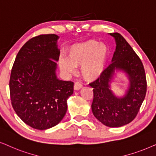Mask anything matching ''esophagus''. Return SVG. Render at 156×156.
<instances>
[{"label":"esophagus","instance_id":"esophagus-1","mask_svg":"<svg viewBox=\"0 0 156 156\" xmlns=\"http://www.w3.org/2000/svg\"><path fill=\"white\" fill-rule=\"evenodd\" d=\"M83 87L82 84L80 82H76L74 83V89L75 90H79Z\"/></svg>","mask_w":156,"mask_h":156}]
</instances>
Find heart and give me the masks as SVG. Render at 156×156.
Segmentation results:
<instances>
[{
  "mask_svg": "<svg viewBox=\"0 0 156 156\" xmlns=\"http://www.w3.org/2000/svg\"><path fill=\"white\" fill-rule=\"evenodd\" d=\"M108 56V48L94 40L77 43L68 49V58H61L59 66L62 70L73 73L76 67L81 66L80 72L85 79L93 80L101 76Z\"/></svg>",
  "mask_w": 156,
  "mask_h": 156,
  "instance_id": "b5f03b06",
  "label": "heart"
}]
</instances>
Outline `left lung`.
I'll return each mask as SVG.
<instances>
[{
    "label": "left lung",
    "mask_w": 156,
    "mask_h": 156,
    "mask_svg": "<svg viewBox=\"0 0 156 156\" xmlns=\"http://www.w3.org/2000/svg\"><path fill=\"white\" fill-rule=\"evenodd\" d=\"M115 39L116 48L111 64L101 76L90 83L93 88L91 108L93 115L105 126L120 127L130 123L136 117L147 91L146 72L142 61L120 33H110ZM115 69H123L129 76L130 88L123 98L118 99L109 90Z\"/></svg>",
    "instance_id": "left-lung-1"
}]
</instances>
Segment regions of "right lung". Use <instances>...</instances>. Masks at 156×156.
<instances>
[{
	"label": "right lung",
	"instance_id": "add662e5",
	"mask_svg": "<svg viewBox=\"0 0 156 156\" xmlns=\"http://www.w3.org/2000/svg\"><path fill=\"white\" fill-rule=\"evenodd\" d=\"M55 34L39 35L20 49L10 73L11 104L16 114L33 128L45 130L58 124L67 111L73 82L55 76L59 50Z\"/></svg>",
	"mask_w": 156,
	"mask_h": 156
}]
</instances>
